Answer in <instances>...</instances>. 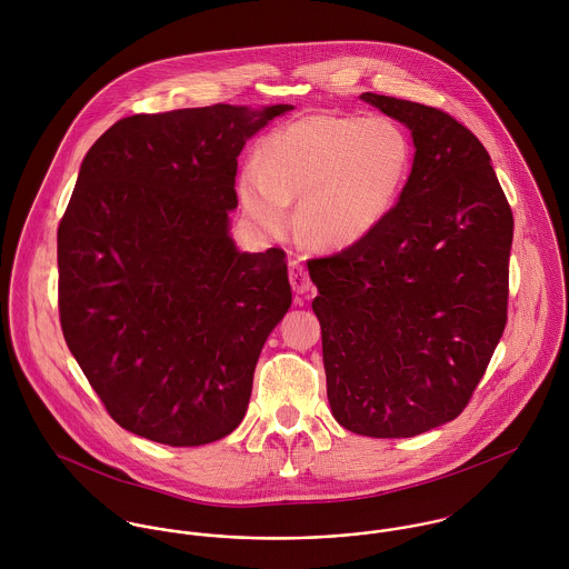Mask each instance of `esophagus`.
I'll list each match as a JSON object with an SVG mask.
<instances>
[{
  "mask_svg": "<svg viewBox=\"0 0 569 569\" xmlns=\"http://www.w3.org/2000/svg\"><path fill=\"white\" fill-rule=\"evenodd\" d=\"M289 280H291V287L296 293H309L313 289L309 271L298 260L289 262Z\"/></svg>",
  "mask_w": 569,
  "mask_h": 569,
  "instance_id": "34e87169",
  "label": "esophagus"
}]
</instances>
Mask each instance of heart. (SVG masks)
Segmentation results:
<instances>
[{"instance_id": "heart-1", "label": "heart", "mask_w": 569, "mask_h": 569, "mask_svg": "<svg viewBox=\"0 0 569 569\" xmlns=\"http://www.w3.org/2000/svg\"><path fill=\"white\" fill-rule=\"evenodd\" d=\"M411 142L392 118L307 116L273 131L241 177L247 217L267 234L291 226L289 201L313 244L363 241L392 210L411 168Z\"/></svg>"}]
</instances>
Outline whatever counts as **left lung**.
<instances>
[{"label": "left lung", "instance_id": "1", "mask_svg": "<svg viewBox=\"0 0 569 569\" xmlns=\"http://www.w3.org/2000/svg\"><path fill=\"white\" fill-rule=\"evenodd\" d=\"M416 147L399 203L359 243L313 258L335 420L411 438L469 406L506 328L512 212L482 142L447 111L359 96Z\"/></svg>", "mask_w": 569, "mask_h": 569}]
</instances>
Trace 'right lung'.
<instances>
[{
	"label": "right lung",
	"mask_w": 569,
	"mask_h": 569,
	"mask_svg": "<svg viewBox=\"0 0 569 569\" xmlns=\"http://www.w3.org/2000/svg\"><path fill=\"white\" fill-rule=\"evenodd\" d=\"M289 109L138 113L82 160L57 234L59 316L89 386L131 433L199 447L243 420L291 284L282 249L234 247L228 210L244 142Z\"/></svg>",
	"instance_id": "1"
}]
</instances>
